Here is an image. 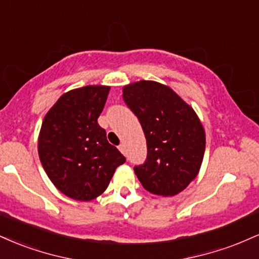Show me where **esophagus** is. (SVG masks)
I'll use <instances>...</instances> for the list:
<instances>
[{"label": "esophagus", "mask_w": 259, "mask_h": 259, "mask_svg": "<svg viewBox=\"0 0 259 259\" xmlns=\"http://www.w3.org/2000/svg\"><path fill=\"white\" fill-rule=\"evenodd\" d=\"M119 151H120V152L123 153V154H126V148H125V145H124V144H120V145H119Z\"/></svg>", "instance_id": "34e87169"}]
</instances>
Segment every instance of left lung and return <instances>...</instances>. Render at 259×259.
Instances as JSON below:
<instances>
[{
	"instance_id": "8db88e82",
	"label": "left lung",
	"mask_w": 259,
	"mask_h": 259,
	"mask_svg": "<svg viewBox=\"0 0 259 259\" xmlns=\"http://www.w3.org/2000/svg\"><path fill=\"white\" fill-rule=\"evenodd\" d=\"M123 99L145 133L147 158L134 168L151 194L174 196L200 171L206 133L191 106L169 86L140 80L123 88Z\"/></svg>"
}]
</instances>
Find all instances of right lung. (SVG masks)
Listing matches in <instances>:
<instances>
[{
	"mask_svg": "<svg viewBox=\"0 0 259 259\" xmlns=\"http://www.w3.org/2000/svg\"><path fill=\"white\" fill-rule=\"evenodd\" d=\"M109 89L88 85L65 92L42 120L37 141L41 164L53 185L73 200L99 197L125 162L97 123Z\"/></svg>",
	"mask_w": 259,
	"mask_h": 259,
	"instance_id": "obj_1",
	"label": "right lung"
}]
</instances>
